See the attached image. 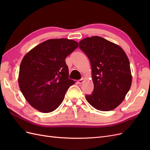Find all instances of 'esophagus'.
Wrapping results in <instances>:
<instances>
[{
  "mask_svg": "<svg viewBox=\"0 0 150 150\" xmlns=\"http://www.w3.org/2000/svg\"><path fill=\"white\" fill-rule=\"evenodd\" d=\"M84 81H85V79H84V78H82V79H79V80H78V83H79V84H82V83H83L84 82Z\"/></svg>",
  "mask_w": 150,
  "mask_h": 150,
  "instance_id": "esophagus-1",
  "label": "esophagus"
}]
</instances>
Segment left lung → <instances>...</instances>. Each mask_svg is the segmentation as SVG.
Returning <instances> with one entry per match:
<instances>
[{
  "label": "left lung",
  "mask_w": 150,
  "mask_h": 150,
  "mask_svg": "<svg viewBox=\"0 0 150 150\" xmlns=\"http://www.w3.org/2000/svg\"><path fill=\"white\" fill-rule=\"evenodd\" d=\"M79 47L88 57L94 90L87 101L99 111L114 110L122 102L132 83L128 57L120 46L99 36L86 38Z\"/></svg>",
  "instance_id": "obj_1"
}]
</instances>
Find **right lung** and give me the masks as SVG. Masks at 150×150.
<instances>
[{"mask_svg":"<svg viewBox=\"0 0 150 150\" xmlns=\"http://www.w3.org/2000/svg\"><path fill=\"white\" fill-rule=\"evenodd\" d=\"M79 46L68 39H52L32 49L21 61L18 83L30 105L39 111L51 112L59 106L69 86L65 59Z\"/></svg>","mask_w":150,"mask_h":150,"instance_id":"add662e5","label":"right lung"}]
</instances>
